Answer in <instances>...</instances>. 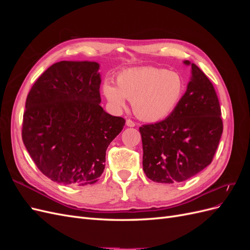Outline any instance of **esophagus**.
Segmentation results:
<instances>
[{
  "instance_id": "esophagus-1",
  "label": "esophagus",
  "mask_w": 250,
  "mask_h": 250,
  "mask_svg": "<svg viewBox=\"0 0 250 250\" xmlns=\"http://www.w3.org/2000/svg\"><path fill=\"white\" fill-rule=\"evenodd\" d=\"M126 125L128 126V127H134L135 126V123L133 122V121H131V120H126Z\"/></svg>"
}]
</instances>
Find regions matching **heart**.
Instances as JSON below:
<instances>
[{"label":"heart","mask_w":250,"mask_h":250,"mask_svg":"<svg viewBox=\"0 0 250 250\" xmlns=\"http://www.w3.org/2000/svg\"><path fill=\"white\" fill-rule=\"evenodd\" d=\"M185 89L186 82L179 73L145 66L121 72L117 86L109 81L105 82L103 94L113 108H124L128 99L139 119L158 122L175 110Z\"/></svg>","instance_id":"1"}]
</instances>
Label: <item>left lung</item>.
Instances as JSON below:
<instances>
[{"mask_svg":"<svg viewBox=\"0 0 250 250\" xmlns=\"http://www.w3.org/2000/svg\"><path fill=\"white\" fill-rule=\"evenodd\" d=\"M186 64H191L186 60ZM223 131L221 108L209 79L195 63L178 106L161 122L140 127L143 170L161 184L181 183L213 161Z\"/></svg>","mask_w":250,"mask_h":250,"instance_id":"left-lung-1","label":"left lung"}]
</instances>
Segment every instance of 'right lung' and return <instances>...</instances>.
Instances as JSON below:
<instances>
[{"label": "right lung", "instance_id": "right-lung-1", "mask_svg": "<svg viewBox=\"0 0 250 250\" xmlns=\"http://www.w3.org/2000/svg\"><path fill=\"white\" fill-rule=\"evenodd\" d=\"M99 69L87 60L56 62L28 94L22 142L37 168L57 184L97 183L106 149L125 125L100 106Z\"/></svg>", "mask_w": 250, "mask_h": 250}]
</instances>
